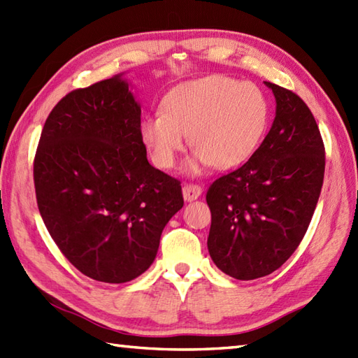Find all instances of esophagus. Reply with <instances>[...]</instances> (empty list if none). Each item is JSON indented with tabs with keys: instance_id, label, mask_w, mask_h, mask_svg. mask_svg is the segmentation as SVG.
Returning <instances> with one entry per match:
<instances>
[{
	"instance_id": "obj_1",
	"label": "esophagus",
	"mask_w": 358,
	"mask_h": 358,
	"mask_svg": "<svg viewBox=\"0 0 358 358\" xmlns=\"http://www.w3.org/2000/svg\"><path fill=\"white\" fill-rule=\"evenodd\" d=\"M203 189L196 185H185L183 186V199L185 201H195L201 195Z\"/></svg>"
}]
</instances>
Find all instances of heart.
Returning <instances> with one entry per match:
<instances>
[{"instance_id": "1", "label": "heart", "mask_w": 358, "mask_h": 358, "mask_svg": "<svg viewBox=\"0 0 358 358\" xmlns=\"http://www.w3.org/2000/svg\"><path fill=\"white\" fill-rule=\"evenodd\" d=\"M269 123V101L250 81L209 75L181 83L162 101V112L140 123V136L154 163L169 169L185 148L195 150L189 171L203 166L231 169L254 154Z\"/></svg>"}]
</instances>
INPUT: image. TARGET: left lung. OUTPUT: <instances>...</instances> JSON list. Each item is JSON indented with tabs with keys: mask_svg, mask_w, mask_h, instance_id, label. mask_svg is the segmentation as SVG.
Listing matches in <instances>:
<instances>
[{
	"mask_svg": "<svg viewBox=\"0 0 358 358\" xmlns=\"http://www.w3.org/2000/svg\"><path fill=\"white\" fill-rule=\"evenodd\" d=\"M264 85L275 96L269 134L245 164L215 180L206 195L209 255L237 280L269 275L294 254L324 177V146L306 103L285 87Z\"/></svg>",
	"mask_w": 358,
	"mask_h": 358,
	"instance_id": "8db88e82",
	"label": "left lung"
}]
</instances>
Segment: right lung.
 Masks as SVG:
<instances>
[{
  "label": "right lung",
  "mask_w": 358,
  "mask_h": 358,
  "mask_svg": "<svg viewBox=\"0 0 358 358\" xmlns=\"http://www.w3.org/2000/svg\"><path fill=\"white\" fill-rule=\"evenodd\" d=\"M124 73L67 94L45 120L34 180L43 222L85 275L126 283L154 263L183 208L180 181L149 164Z\"/></svg>",
  "instance_id": "add662e5"
}]
</instances>
